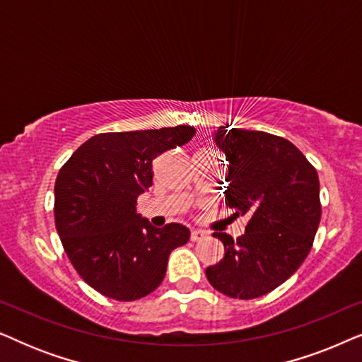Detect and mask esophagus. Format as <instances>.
Masks as SVG:
<instances>
[{
    "label": "esophagus",
    "instance_id": "1",
    "mask_svg": "<svg viewBox=\"0 0 362 362\" xmlns=\"http://www.w3.org/2000/svg\"><path fill=\"white\" fill-rule=\"evenodd\" d=\"M206 235H207L206 232H202V230H192V232H191V240H192V242H199V240L204 239Z\"/></svg>",
    "mask_w": 362,
    "mask_h": 362
}]
</instances>
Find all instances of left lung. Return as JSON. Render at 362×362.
Wrapping results in <instances>:
<instances>
[{
    "mask_svg": "<svg viewBox=\"0 0 362 362\" xmlns=\"http://www.w3.org/2000/svg\"><path fill=\"white\" fill-rule=\"evenodd\" d=\"M219 127L214 141L226 155V206L249 214L244 235L224 244V259L206 269L209 284L230 298L269 293L298 270L321 219L316 170L293 143L265 132Z\"/></svg>",
    "mask_w": 362,
    "mask_h": 362,
    "instance_id": "left-lung-1",
    "label": "left lung"
}]
</instances>
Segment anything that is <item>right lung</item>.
<instances>
[{
  "label": "right lung",
  "instance_id": "add662e5",
  "mask_svg": "<svg viewBox=\"0 0 362 362\" xmlns=\"http://www.w3.org/2000/svg\"><path fill=\"white\" fill-rule=\"evenodd\" d=\"M194 135L187 125L100 133L61 168L54 186L57 234L74 269L98 293L118 301L151 293L171 252L189 240L182 224L151 226L136 212V199L153 185L155 158Z\"/></svg>",
  "mask_w": 362,
  "mask_h": 362
}]
</instances>
